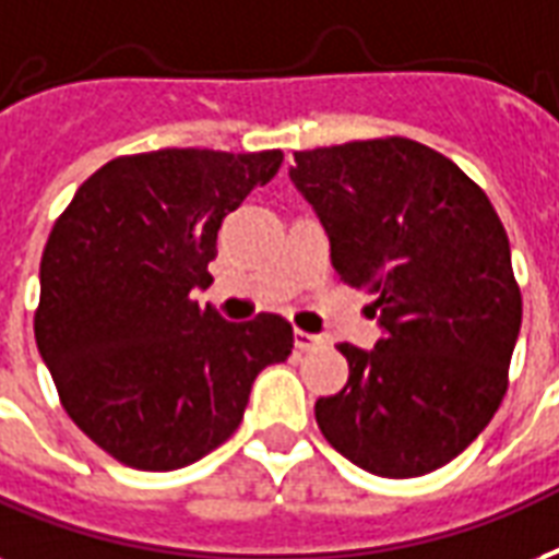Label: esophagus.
<instances>
[{
  "mask_svg": "<svg viewBox=\"0 0 559 559\" xmlns=\"http://www.w3.org/2000/svg\"><path fill=\"white\" fill-rule=\"evenodd\" d=\"M325 343L319 334H310V331H296V348L298 352H313Z\"/></svg>",
  "mask_w": 559,
  "mask_h": 559,
  "instance_id": "1",
  "label": "esophagus"
}]
</instances>
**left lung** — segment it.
Masks as SVG:
<instances>
[{
  "label": "left lung",
  "mask_w": 559,
  "mask_h": 559,
  "mask_svg": "<svg viewBox=\"0 0 559 559\" xmlns=\"http://www.w3.org/2000/svg\"><path fill=\"white\" fill-rule=\"evenodd\" d=\"M289 181L317 211L343 284L372 293L383 336L336 346L348 383L319 431L355 466L419 478L475 440L507 393L522 293L496 207L440 152L407 138L296 152Z\"/></svg>",
  "instance_id": "obj_1"
}]
</instances>
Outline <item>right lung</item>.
Segmentation results:
<instances>
[{
	"label": "right lung",
	"instance_id": "obj_1",
	"mask_svg": "<svg viewBox=\"0 0 559 559\" xmlns=\"http://www.w3.org/2000/svg\"><path fill=\"white\" fill-rule=\"evenodd\" d=\"M281 160L278 148L117 157L58 216L34 340L63 411L119 463L173 472L202 460L237 431L258 372L293 352L287 319L225 322L190 298L213 281L223 219Z\"/></svg>",
	"mask_w": 559,
	"mask_h": 559
}]
</instances>
